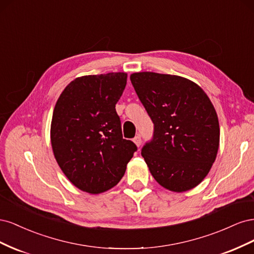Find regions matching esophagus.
<instances>
[{
  "label": "esophagus",
  "mask_w": 254,
  "mask_h": 254,
  "mask_svg": "<svg viewBox=\"0 0 254 254\" xmlns=\"http://www.w3.org/2000/svg\"><path fill=\"white\" fill-rule=\"evenodd\" d=\"M133 142L135 143V145L137 146V147H139V146H141V144H142V139H141V135H136V136H134Z\"/></svg>",
  "instance_id": "obj_1"
}]
</instances>
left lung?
Segmentation results:
<instances>
[{"instance_id": "obj_1", "label": "left lung", "mask_w": 254, "mask_h": 254, "mask_svg": "<svg viewBox=\"0 0 254 254\" xmlns=\"http://www.w3.org/2000/svg\"><path fill=\"white\" fill-rule=\"evenodd\" d=\"M132 86L153 123L142 156L156 181L181 193L209 174L219 147V123L204 91L184 77L133 73Z\"/></svg>"}]
</instances>
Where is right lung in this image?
<instances>
[{
  "label": "right lung",
  "instance_id": "1",
  "mask_svg": "<svg viewBox=\"0 0 254 254\" xmlns=\"http://www.w3.org/2000/svg\"><path fill=\"white\" fill-rule=\"evenodd\" d=\"M126 73L88 75L71 81L53 112L51 142L61 171L76 188L99 194L125 174L136 145L123 139L115 110Z\"/></svg>",
  "mask_w": 254,
  "mask_h": 254
}]
</instances>
